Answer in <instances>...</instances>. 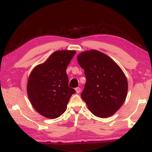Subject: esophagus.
<instances>
[{"mask_svg":"<svg viewBox=\"0 0 152 152\" xmlns=\"http://www.w3.org/2000/svg\"><path fill=\"white\" fill-rule=\"evenodd\" d=\"M75 90H76V91L77 93H79L80 91H81V89H80V88H76L75 89Z\"/></svg>","mask_w":152,"mask_h":152,"instance_id":"esophagus-1","label":"esophagus"}]
</instances>
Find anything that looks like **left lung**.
Instances as JSON below:
<instances>
[{
  "label": "left lung",
  "instance_id": "8db88e82",
  "mask_svg": "<svg viewBox=\"0 0 152 152\" xmlns=\"http://www.w3.org/2000/svg\"><path fill=\"white\" fill-rule=\"evenodd\" d=\"M77 58L86 78L81 94L83 101L96 117L114 115L127 95V80L123 70L110 57L97 50L83 51Z\"/></svg>",
  "mask_w": 152,
  "mask_h": 152
}]
</instances>
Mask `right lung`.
<instances>
[{
  "mask_svg": "<svg viewBox=\"0 0 152 152\" xmlns=\"http://www.w3.org/2000/svg\"><path fill=\"white\" fill-rule=\"evenodd\" d=\"M76 53L74 50L55 51L31 71L27 86L28 97L36 111L44 117L55 119L61 116L76 92L69 87L66 72Z\"/></svg>",
  "mask_w": 152,
  "mask_h": 152,
  "instance_id": "1",
  "label": "right lung"
}]
</instances>
